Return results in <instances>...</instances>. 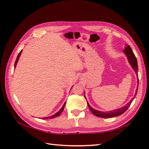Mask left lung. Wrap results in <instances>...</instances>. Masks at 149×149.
Masks as SVG:
<instances>
[{"label":"left lung","mask_w":149,"mask_h":149,"mask_svg":"<svg viewBox=\"0 0 149 149\" xmlns=\"http://www.w3.org/2000/svg\"><path fill=\"white\" fill-rule=\"evenodd\" d=\"M123 52L125 53V55L127 56L128 61L129 62V63L131 66V67L132 68V69L134 70V71L136 72V73L137 74L138 73V65H137V58L135 56L134 53H133V51L132 48H130V47L129 45H126L125 47V49L123 50ZM137 83L139 84V78L137 79ZM138 86L139 85L137 86V89H136V93H135V95L134 96L133 98H132V100H130L127 104L125 106H124L123 107L119 108L118 109H114L113 111H108V112H101L100 111H97L93 109V107H91L90 106V105L88 104V102H87L88 106L89 107V110L91 111L92 113L95 115L99 118H113V117H116L120 116L121 114H123L124 112H125L127 109L129 108V107L130 106V104L132 103V102L133 101L134 99L136 97L137 93V90H138ZM85 94V93H84ZM84 97H85V94H84Z\"/></svg>","instance_id":"1"}]
</instances>
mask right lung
Segmentation results:
<instances>
[{"label": "right lung", "instance_id": "right-lung-1", "mask_svg": "<svg viewBox=\"0 0 149 149\" xmlns=\"http://www.w3.org/2000/svg\"><path fill=\"white\" fill-rule=\"evenodd\" d=\"M22 50H21V51H20V52L19 53V55H18V56H17V59H16V60H15V65H14V68H15V67H16V65H17V62H18V61H19V57H20V55H21V53H22ZM65 104H66V102L64 103V104H63V106H62V107L61 108V109H60L59 111H58V112H57L56 114H55L53 115V116H49V117H45V118H43L42 119H48V118H49V119H53V118H56V117H58V116H59L60 115V114H61V112H63V109H64V107H65Z\"/></svg>", "mask_w": 149, "mask_h": 149}]
</instances>
